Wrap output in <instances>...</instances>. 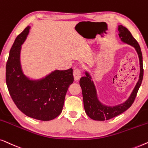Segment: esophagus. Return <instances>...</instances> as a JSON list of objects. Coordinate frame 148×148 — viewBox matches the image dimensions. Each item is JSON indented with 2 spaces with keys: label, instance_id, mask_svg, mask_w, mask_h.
<instances>
[{
  "label": "esophagus",
  "instance_id": "34e87169",
  "mask_svg": "<svg viewBox=\"0 0 148 148\" xmlns=\"http://www.w3.org/2000/svg\"><path fill=\"white\" fill-rule=\"evenodd\" d=\"M74 78L75 80H78L81 77V72L79 69H75L73 72Z\"/></svg>",
  "mask_w": 148,
  "mask_h": 148
}]
</instances>
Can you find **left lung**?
Listing matches in <instances>:
<instances>
[{
	"label": "left lung",
	"instance_id": "left-lung-1",
	"mask_svg": "<svg viewBox=\"0 0 148 148\" xmlns=\"http://www.w3.org/2000/svg\"><path fill=\"white\" fill-rule=\"evenodd\" d=\"M118 31L119 32V36L121 39V41L134 47L137 51L139 60V68H140L139 79L134 90H132L130 97L126 101L119 105L113 106L107 105L102 103L99 99L97 88L92 80V76L88 71L85 70L84 73L86 76L82 77L80 80V85L82 92L84 107L86 115L95 121L109 120L127 110L134 102L137 91L141 86L143 80V58L139 43L132 36L130 31L121 25H118Z\"/></svg>",
	"mask_w": 148,
	"mask_h": 148
}]
</instances>
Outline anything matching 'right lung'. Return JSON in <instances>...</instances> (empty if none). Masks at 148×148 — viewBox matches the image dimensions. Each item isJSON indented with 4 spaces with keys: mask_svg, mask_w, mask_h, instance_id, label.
Segmentation results:
<instances>
[{
    "mask_svg": "<svg viewBox=\"0 0 148 148\" xmlns=\"http://www.w3.org/2000/svg\"><path fill=\"white\" fill-rule=\"evenodd\" d=\"M31 27L16 37L6 66V82L10 95L25 115L40 121H50L62 113L68 87L73 83L72 68L55 70L46 76L33 79L26 76L21 64V45Z\"/></svg>",
    "mask_w": 148,
    "mask_h": 148,
    "instance_id": "right-lung-1",
    "label": "right lung"
}]
</instances>
